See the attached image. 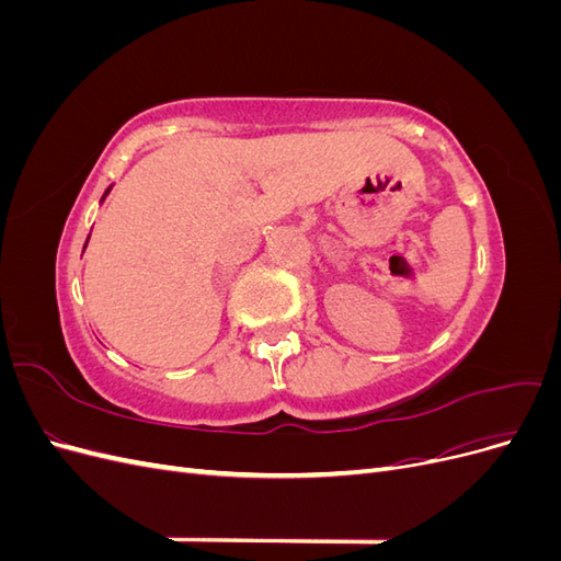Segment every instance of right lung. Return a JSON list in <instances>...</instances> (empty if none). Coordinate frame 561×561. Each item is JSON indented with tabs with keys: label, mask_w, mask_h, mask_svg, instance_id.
<instances>
[{
	"label": "right lung",
	"mask_w": 561,
	"mask_h": 561,
	"mask_svg": "<svg viewBox=\"0 0 561 561\" xmlns=\"http://www.w3.org/2000/svg\"><path fill=\"white\" fill-rule=\"evenodd\" d=\"M112 186H114V184H110V186H107V190H105V194H103V198H100V203H103V201H105V198L110 196V192H112ZM89 239H91V233H89ZM89 239H87V243H83V250H87V245H89Z\"/></svg>",
	"instance_id": "right-lung-1"
}]
</instances>
